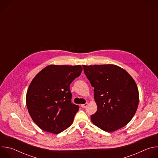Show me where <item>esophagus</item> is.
<instances>
[{
  "instance_id": "obj_1",
  "label": "esophagus",
  "mask_w": 158,
  "mask_h": 158,
  "mask_svg": "<svg viewBox=\"0 0 158 158\" xmlns=\"http://www.w3.org/2000/svg\"><path fill=\"white\" fill-rule=\"evenodd\" d=\"M88 105V103H85V104H81V107H83V108H85V107H87Z\"/></svg>"
}]
</instances>
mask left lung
Segmentation results:
<instances>
[{"mask_svg": "<svg viewBox=\"0 0 158 158\" xmlns=\"http://www.w3.org/2000/svg\"><path fill=\"white\" fill-rule=\"evenodd\" d=\"M82 66L94 88L98 110L91 116L92 123L109 132L126 126L136 113L139 104V91L134 79L114 64Z\"/></svg>", "mask_w": 158, "mask_h": 158, "instance_id": "left-lung-1", "label": "left lung"}]
</instances>
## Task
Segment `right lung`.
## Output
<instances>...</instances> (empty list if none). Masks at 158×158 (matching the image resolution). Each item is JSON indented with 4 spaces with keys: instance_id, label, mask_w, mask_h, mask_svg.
Wrapping results in <instances>:
<instances>
[{
    "instance_id": "add662e5",
    "label": "right lung",
    "mask_w": 158,
    "mask_h": 158,
    "mask_svg": "<svg viewBox=\"0 0 158 158\" xmlns=\"http://www.w3.org/2000/svg\"><path fill=\"white\" fill-rule=\"evenodd\" d=\"M81 65H49L31 81L26 105L33 121L43 131L59 134L73 123L79 106L71 102L70 84L81 75Z\"/></svg>"
}]
</instances>
